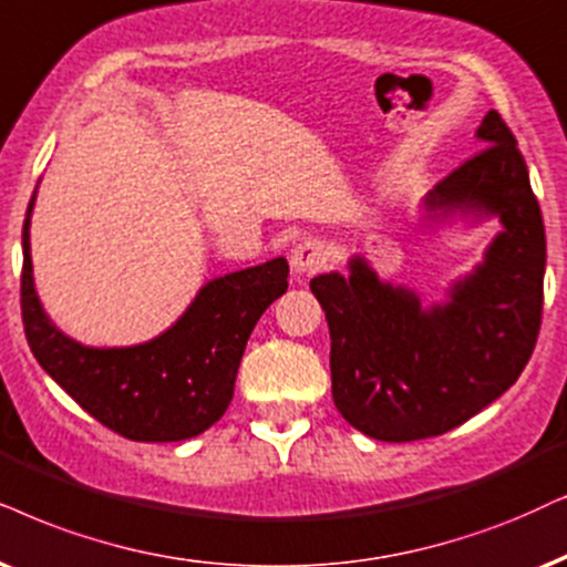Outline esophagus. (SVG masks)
<instances>
[{
	"label": "esophagus",
	"mask_w": 567,
	"mask_h": 567,
	"mask_svg": "<svg viewBox=\"0 0 567 567\" xmlns=\"http://www.w3.org/2000/svg\"><path fill=\"white\" fill-rule=\"evenodd\" d=\"M290 264L300 275H306V271L311 275V271H319L327 264V250L321 246V240L303 238L290 250Z\"/></svg>",
	"instance_id": "esophagus-1"
}]
</instances>
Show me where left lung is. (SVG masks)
I'll return each instance as SVG.
<instances>
[{
    "mask_svg": "<svg viewBox=\"0 0 567 567\" xmlns=\"http://www.w3.org/2000/svg\"><path fill=\"white\" fill-rule=\"evenodd\" d=\"M476 135L484 146L440 181L426 206L497 214L505 230L447 306L421 311L413 292L382 285L361 259L348 279H311L332 340V400L374 440L413 442L461 426L513 386L534 353L547 264L539 200L505 120L492 110Z\"/></svg>",
    "mask_w": 567,
    "mask_h": 567,
    "instance_id": "8db88e82",
    "label": "left lung"
}]
</instances>
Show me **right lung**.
Wrapping results in <instances>:
<instances>
[{"label": "right lung", "mask_w": 567, "mask_h": 567, "mask_svg": "<svg viewBox=\"0 0 567 567\" xmlns=\"http://www.w3.org/2000/svg\"><path fill=\"white\" fill-rule=\"evenodd\" d=\"M33 198L23 221L20 311L35 361L99 424L133 442H181L225 415L256 321L288 290V261L233 271L206 285L175 327L135 348H85L64 337L35 298Z\"/></svg>", "instance_id": "right-lung-1"}]
</instances>
